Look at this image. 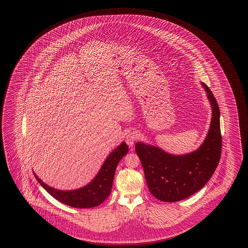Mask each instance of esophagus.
Returning <instances> with one entry per match:
<instances>
[{"label":"esophagus","instance_id":"1","mask_svg":"<svg viewBox=\"0 0 248 248\" xmlns=\"http://www.w3.org/2000/svg\"><path fill=\"white\" fill-rule=\"evenodd\" d=\"M138 137H139V135H138L137 131L131 130L128 132V134L126 135L125 141L130 147H133V145L135 144V141L138 139Z\"/></svg>","mask_w":248,"mask_h":248}]
</instances>
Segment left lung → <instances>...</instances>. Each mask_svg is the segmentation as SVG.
<instances>
[{
  "label": "left lung",
  "mask_w": 248,
  "mask_h": 248,
  "mask_svg": "<svg viewBox=\"0 0 248 248\" xmlns=\"http://www.w3.org/2000/svg\"><path fill=\"white\" fill-rule=\"evenodd\" d=\"M212 108L210 127L202 144L185 155H173L153 144L137 142L140 158L151 194L163 202H177L201 190L209 181L221 157L220 111L217 100L205 83Z\"/></svg>",
  "instance_id": "obj_1"
}]
</instances>
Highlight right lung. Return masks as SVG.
<instances>
[{"mask_svg": "<svg viewBox=\"0 0 248 248\" xmlns=\"http://www.w3.org/2000/svg\"><path fill=\"white\" fill-rule=\"evenodd\" d=\"M128 150L127 144L122 142L120 145L109 154L93 179L83 187L75 190L55 189L46 185L34 172L33 174L45 191L61 203L76 208L95 207L103 203L110 195L117 165L127 154Z\"/></svg>", "mask_w": 248, "mask_h": 248, "instance_id": "1", "label": "right lung"}]
</instances>
